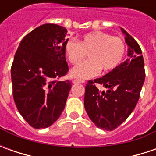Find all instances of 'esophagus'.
Instances as JSON below:
<instances>
[{"label":"esophagus","instance_id":"obj_1","mask_svg":"<svg viewBox=\"0 0 156 156\" xmlns=\"http://www.w3.org/2000/svg\"><path fill=\"white\" fill-rule=\"evenodd\" d=\"M84 82H85V81H83V80H76L75 79V80L73 81L74 84H79V83H84Z\"/></svg>","mask_w":156,"mask_h":156}]
</instances>
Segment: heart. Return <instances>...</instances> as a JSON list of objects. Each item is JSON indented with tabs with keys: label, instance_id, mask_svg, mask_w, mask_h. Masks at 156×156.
<instances>
[{
	"label": "heart",
	"instance_id": "1",
	"mask_svg": "<svg viewBox=\"0 0 156 156\" xmlns=\"http://www.w3.org/2000/svg\"><path fill=\"white\" fill-rule=\"evenodd\" d=\"M126 46L122 39L104 32L84 34L79 42L70 40L64 46V54L72 65H77L88 55L89 61L75 67L70 71L72 78L85 80L94 77L101 71L108 72L122 62Z\"/></svg>",
	"mask_w": 156,
	"mask_h": 156
}]
</instances>
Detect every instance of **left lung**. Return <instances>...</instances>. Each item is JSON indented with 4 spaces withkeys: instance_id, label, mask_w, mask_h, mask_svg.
<instances>
[{
    "instance_id": "obj_1",
    "label": "left lung",
    "mask_w": 156,
    "mask_h": 156,
    "mask_svg": "<svg viewBox=\"0 0 156 156\" xmlns=\"http://www.w3.org/2000/svg\"><path fill=\"white\" fill-rule=\"evenodd\" d=\"M129 46L128 59L104 76L88 81L85 87L84 107L94 125L114 130L130 115L140 97L145 81L144 60L139 44L122 27ZM103 85L107 91L96 87Z\"/></svg>"
}]
</instances>
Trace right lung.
Masks as SVG:
<instances>
[{"label":"right lung","instance_id":"1","mask_svg":"<svg viewBox=\"0 0 156 156\" xmlns=\"http://www.w3.org/2000/svg\"><path fill=\"white\" fill-rule=\"evenodd\" d=\"M67 33L57 24H43L21 40L14 57V100L21 116L34 129L56 122L72 87L69 81H57L69 71L64 54Z\"/></svg>","mask_w":156,"mask_h":156}]
</instances>
